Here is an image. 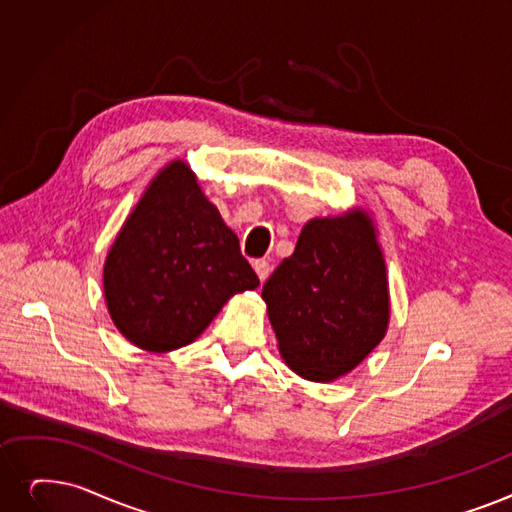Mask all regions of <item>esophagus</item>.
<instances>
[{
  "mask_svg": "<svg viewBox=\"0 0 512 512\" xmlns=\"http://www.w3.org/2000/svg\"><path fill=\"white\" fill-rule=\"evenodd\" d=\"M253 268H255V272H257V276H259L261 282L270 276V263L265 261V259H257V261L253 263Z\"/></svg>",
  "mask_w": 512,
  "mask_h": 512,
  "instance_id": "1",
  "label": "esophagus"
}]
</instances>
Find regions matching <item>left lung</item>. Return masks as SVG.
<instances>
[{
  "instance_id": "left-lung-1",
  "label": "left lung",
  "mask_w": 512,
  "mask_h": 512,
  "mask_svg": "<svg viewBox=\"0 0 512 512\" xmlns=\"http://www.w3.org/2000/svg\"><path fill=\"white\" fill-rule=\"evenodd\" d=\"M261 297L288 368L316 383L351 372L389 326L387 265L372 217L351 209L309 219Z\"/></svg>"
}]
</instances>
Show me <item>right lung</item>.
<instances>
[{
	"label": "right lung",
	"instance_id": "add662e5",
	"mask_svg": "<svg viewBox=\"0 0 512 512\" xmlns=\"http://www.w3.org/2000/svg\"><path fill=\"white\" fill-rule=\"evenodd\" d=\"M259 278L236 234L184 161L148 184L104 261V299L121 335L167 353L192 343L236 293Z\"/></svg>",
	"mask_w": 512,
	"mask_h": 512
}]
</instances>
